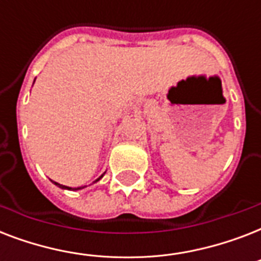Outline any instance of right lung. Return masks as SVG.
<instances>
[{"label":"right lung","instance_id":"obj_1","mask_svg":"<svg viewBox=\"0 0 261 261\" xmlns=\"http://www.w3.org/2000/svg\"><path fill=\"white\" fill-rule=\"evenodd\" d=\"M101 177H102V176H100V177H98L97 180H96V181H98V180H100V178H101ZM54 184H55V186L61 187V188H66V190H71L70 187H65V186H62V184H58V182H55V181H54ZM74 190H81V188H74Z\"/></svg>","mask_w":261,"mask_h":261}]
</instances>
